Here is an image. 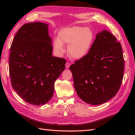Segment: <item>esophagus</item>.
<instances>
[{"instance_id": "esophagus-1", "label": "esophagus", "mask_w": 135, "mask_h": 135, "mask_svg": "<svg viewBox=\"0 0 135 135\" xmlns=\"http://www.w3.org/2000/svg\"><path fill=\"white\" fill-rule=\"evenodd\" d=\"M70 64L68 62H66V64H65V67H66V68H68L70 67Z\"/></svg>"}]
</instances>
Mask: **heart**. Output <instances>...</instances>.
I'll list each match as a JSON object with an SVG mask.
<instances>
[{"instance_id": "1", "label": "heart", "mask_w": 135, "mask_h": 135, "mask_svg": "<svg viewBox=\"0 0 135 135\" xmlns=\"http://www.w3.org/2000/svg\"><path fill=\"white\" fill-rule=\"evenodd\" d=\"M94 39L93 31L88 27L72 26L63 28L58 34V39L54 42V49L64 51V44L68 45L69 56L74 59H81L88 54Z\"/></svg>"}]
</instances>
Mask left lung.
<instances>
[{"mask_svg": "<svg viewBox=\"0 0 135 135\" xmlns=\"http://www.w3.org/2000/svg\"><path fill=\"white\" fill-rule=\"evenodd\" d=\"M76 93L92 105L115 95L123 79L124 59L121 45L107 31L97 34L88 54L70 67Z\"/></svg>", "mask_w": 135, "mask_h": 135, "instance_id": "8db88e82", "label": "left lung"}]
</instances>
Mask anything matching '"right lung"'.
<instances>
[{
    "label": "right lung",
    "mask_w": 135,
    "mask_h": 135,
    "mask_svg": "<svg viewBox=\"0 0 135 135\" xmlns=\"http://www.w3.org/2000/svg\"><path fill=\"white\" fill-rule=\"evenodd\" d=\"M48 25L27 23L20 28L10 47L9 73L18 95L31 104L47 103L54 84L65 69V59L52 56Z\"/></svg>",
    "instance_id": "add662e5"
}]
</instances>
